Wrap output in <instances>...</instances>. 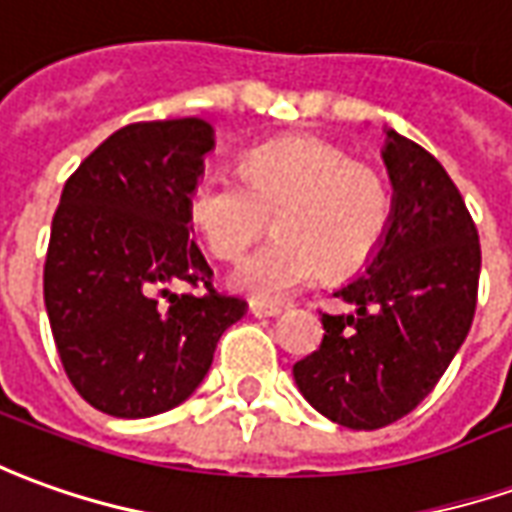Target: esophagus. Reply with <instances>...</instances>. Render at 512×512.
I'll list each match as a JSON object with an SVG mask.
<instances>
[{"label": "esophagus", "instance_id": "1", "mask_svg": "<svg viewBox=\"0 0 512 512\" xmlns=\"http://www.w3.org/2000/svg\"><path fill=\"white\" fill-rule=\"evenodd\" d=\"M249 313H252L255 318H271V316H280L282 307L271 305V302H260V299H249Z\"/></svg>", "mask_w": 512, "mask_h": 512}]
</instances>
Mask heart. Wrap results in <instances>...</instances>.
I'll list each match as a JSON object with an SVG mask.
<instances>
[{
    "mask_svg": "<svg viewBox=\"0 0 512 512\" xmlns=\"http://www.w3.org/2000/svg\"><path fill=\"white\" fill-rule=\"evenodd\" d=\"M188 213L224 260L241 255L274 216L280 235L244 257L230 280L260 302H280L327 271L346 277L366 266L388 235L393 199L380 171L341 146L285 138L246 152L241 180L202 174Z\"/></svg>",
    "mask_w": 512,
    "mask_h": 512,
    "instance_id": "b5f03b06",
    "label": "heart"
}]
</instances>
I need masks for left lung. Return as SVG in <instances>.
<instances>
[{
    "label": "left lung",
    "instance_id": "obj_1",
    "mask_svg": "<svg viewBox=\"0 0 512 512\" xmlns=\"http://www.w3.org/2000/svg\"><path fill=\"white\" fill-rule=\"evenodd\" d=\"M393 216L366 274L335 291L324 338L293 366L310 405L349 430H380L438 385L466 341L480 285V235L452 177L424 146L388 130Z\"/></svg>",
    "mask_w": 512,
    "mask_h": 512
}]
</instances>
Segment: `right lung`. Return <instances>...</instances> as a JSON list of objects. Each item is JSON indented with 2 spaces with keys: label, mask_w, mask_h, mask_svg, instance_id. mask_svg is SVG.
<instances>
[{
  "label": "right lung",
  "mask_w": 512,
  "mask_h": 512,
  "mask_svg": "<svg viewBox=\"0 0 512 512\" xmlns=\"http://www.w3.org/2000/svg\"><path fill=\"white\" fill-rule=\"evenodd\" d=\"M213 149L202 119L138 121L80 163L60 194L44 263L57 355L82 399L116 418L185 402L246 302L213 285L188 235V196ZM205 294H171V284Z\"/></svg>",
  "instance_id": "add662e5"
}]
</instances>
